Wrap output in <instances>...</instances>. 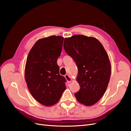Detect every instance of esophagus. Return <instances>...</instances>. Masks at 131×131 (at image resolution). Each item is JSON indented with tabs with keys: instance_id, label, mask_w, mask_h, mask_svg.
Segmentation results:
<instances>
[{
	"instance_id": "obj_1",
	"label": "esophagus",
	"mask_w": 131,
	"mask_h": 131,
	"mask_svg": "<svg viewBox=\"0 0 131 131\" xmlns=\"http://www.w3.org/2000/svg\"><path fill=\"white\" fill-rule=\"evenodd\" d=\"M65 78H66V81H67V82H68L69 83H71V82L72 81V78H71V77L70 76V75H68V74H66L65 75Z\"/></svg>"
}]
</instances>
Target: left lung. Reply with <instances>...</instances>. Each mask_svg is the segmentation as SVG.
Here are the masks:
<instances>
[{"label":"left lung","mask_w":131,"mask_h":131,"mask_svg":"<svg viewBox=\"0 0 131 131\" xmlns=\"http://www.w3.org/2000/svg\"><path fill=\"white\" fill-rule=\"evenodd\" d=\"M64 47L78 67L80 89L75 98L87 106L94 105L102 97L110 80L111 64L106 51L96 38L82 35L65 38Z\"/></svg>","instance_id":"8db88e82"}]
</instances>
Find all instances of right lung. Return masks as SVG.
Segmentation results:
<instances>
[{"label": "right lung", "instance_id": "obj_1", "mask_svg": "<svg viewBox=\"0 0 131 131\" xmlns=\"http://www.w3.org/2000/svg\"><path fill=\"white\" fill-rule=\"evenodd\" d=\"M64 39L54 35L41 39L27 57L24 75L28 88L33 97L45 106L56 104L66 89V79L59 74L57 65Z\"/></svg>", "mask_w": 131, "mask_h": 131}]
</instances>
